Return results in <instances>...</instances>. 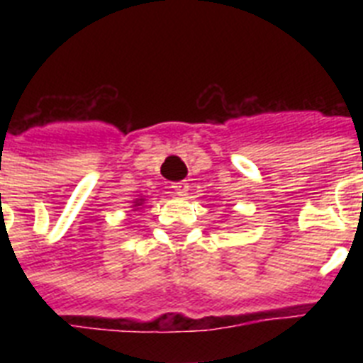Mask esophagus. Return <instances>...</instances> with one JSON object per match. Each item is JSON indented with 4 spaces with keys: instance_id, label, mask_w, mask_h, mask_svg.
I'll return each mask as SVG.
<instances>
[{
    "instance_id": "1",
    "label": "esophagus",
    "mask_w": 363,
    "mask_h": 363,
    "mask_svg": "<svg viewBox=\"0 0 363 363\" xmlns=\"http://www.w3.org/2000/svg\"><path fill=\"white\" fill-rule=\"evenodd\" d=\"M172 189H174L178 196H185L189 191V184H185V182H176V184H172Z\"/></svg>"
}]
</instances>
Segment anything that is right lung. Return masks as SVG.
I'll use <instances>...</instances> for the list:
<instances>
[{
  "label": "right lung",
  "instance_id": "add662e5",
  "mask_svg": "<svg viewBox=\"0 0 363 363\" xmlns=\"http://www.w3.org/2000/svg\"><path fill=\"white\" fill-rule=\"evenodd\" d=\"M134 205H136V207H138V205H142V200H140V201H136V203H134Z\"/></svg>",
  "mask_w": 363,
  "mask_h": 363
}]
</instances>
